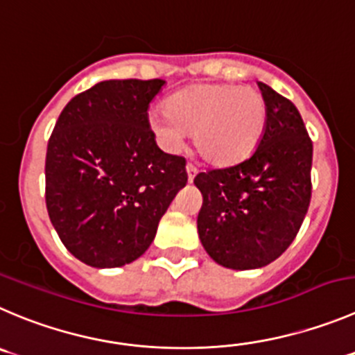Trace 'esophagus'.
Instances as JSON below:
<instances>
[{
  "label": "esophagus",
  "instance_id": "obj_1",
  "mask_svg": "<svg viewBox=\"0 0 355 355\" xmlns=\"http://www.w3.org/2000/svg\"><path fill=\"white\" fill-rule=\"evenodd\" d=\"M187 172H188V183H193L195 175L198 174V168L195 167V165L188 164V165H187Z\"/></svg>",
  "mask_w": 355,
  "mask_h": 355
}]
</instances>
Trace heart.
Returning a JSON list of instances; mask_svg holds the SVG:
<instances>
[{
  "label": "heart",
  "mask_w": 355,
  "mask_h": 355,
  "mask_svg": "<svg viewBox=\"0 0 355 355\" xmlns=\"http://www.w3.org/2000/svg\"><path fill=\"white\" fill-rule=\"evenodd\" d=\"M151 132L178 150L193 132L197 153L216 167H230L254 153L266 127V101L258 90L232 83H198L172 94L165 114L150 118Z\"/></svg>",
  "instance_id": "1"
}]
</instances>
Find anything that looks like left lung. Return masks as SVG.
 <instances>
[{"instance_id": "8db88e82", "label": "left lung", "mask_w": 355, "mask_h": 355, "mask_svg": "<svg viewBox=\"0 0 355 355\" xmlns=\"http://www.w3.org/2000/svg\"><path fill=\"white\" fill-rule=\"evenodd\" d=\"M266 127L258 148L232 167L200 172L198 237L218 265L261 268L289 248L309 211L312 141L289 99L258 82Z\"/></svg>"}]
</instances>
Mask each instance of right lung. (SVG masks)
<instances>
[{"label":"right lung","mask_w":355,"mask_h":355,"mask_svg":"<svg viewBox=\"0 0 355 355\" xmlns=\"http://www.w3.org/2000/svg\"><path fill=\"white\" fill-rule=\"evenodd\" d=\"M164 80H106L66 104L46 148V211L67 251L89 266L136 261L157 235L187 160L164 153L148 107Z\"/></svg>","instance_id":"right-lung-1"}]
</instances>
